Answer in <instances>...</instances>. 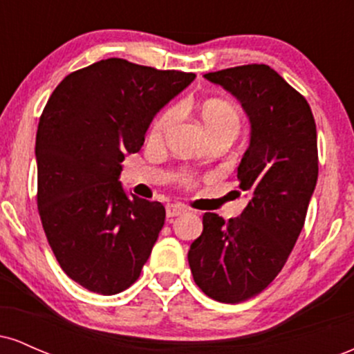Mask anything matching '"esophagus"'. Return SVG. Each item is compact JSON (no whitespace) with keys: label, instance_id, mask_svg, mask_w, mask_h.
Instances as JSON below:
<instances>
[{"label":"esophagus","instance_id":"34e87169","mask_svg":"<svg viewBox=\"0 0 354 354\" xmlns=\"http://www.w3.org/2000/svg\"><path fill=\"white\" fill-rule=\"evenodd\" d=\"M183 213H186V208L183 205H173V203L166 205V216L168 218L180 216V214H183Z\"/></svg>","mask_w":354,"mask_h":354}]
</instances>
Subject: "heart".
<instances>
[{"label":"heart","instance_id":"obj_1","mask_svg":"<svg viewBox=\"0 0 354 354\" xmlns=\"http://www.w3.org/2000/svg\"><path fill=\"white\" fill-rule=\"evenodd\" d=\"M200 115L209 138L216 135H230L234 138L239 133V128H241V113H239V109L233 103L226 100L213 98L205 101L200 109ZM180 116L181 109L178 106L165 109L153 121L151 128H149V141H153V143L165 141L166 136L171 133L174 124L178 123Z\"/></svg>","mask_w":354,"mask_h":354}]
</instances>
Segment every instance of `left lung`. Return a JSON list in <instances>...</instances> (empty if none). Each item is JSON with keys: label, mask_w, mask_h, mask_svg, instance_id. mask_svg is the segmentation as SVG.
<instances>
[{"label": "left lung", "mask_w": 354, "mask_h": 354, "mask_svg": "<svg viewBox=\"0 0 354 354\" xmlns=\"http://www.w3.org/2000/svg\"><path fill=\"white\" fill-rule=\"evenodd\" d=\"M205 78L236 96L250 118V146L238 166L239 189L250 201L228 221L203 214L188 261L203 293L234 304L261 293L293 250L318 180V140L308 101L268 64Z\"/></svg>", "instance_id": "left-lung-1"}]
</instances>
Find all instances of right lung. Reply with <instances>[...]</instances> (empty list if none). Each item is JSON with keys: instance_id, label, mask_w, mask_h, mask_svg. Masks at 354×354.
Returning a JSON list of instances; mask_svg holds the SVG:
<instances>
[{"instance_id": "obj_1", "label": "right lung", "mask_w": 354, "mask_h": 354, "mask_svg": "<svg viewBox=\"0 0 354 354\" xmlns=\"http://www.w3.org/2000/svg\"><path fill=\"white\" fill-rule=\"evenodd\" d=\"M196 78L121 58L73 71L56 86L36 133L38 213L61 270L93 293L140 278L165 225V206L118 176L161 108Z\"/></svg>"}]
</instances>
